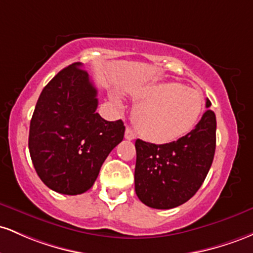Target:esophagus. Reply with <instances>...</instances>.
<instances>
[{
	"mask_svg": "<svg viewBox=\"0 0 253 253\" xmlns=\"http://www.w3.org/2000/svg\"><path fill=\"white\" fill-rule=\"evenodd\" d=\"M124 136H126V140H129V141H130V140H134V138L136 137L135 132L132 131V130L130 129V127H126V135H124Z\"/></svg>",
	"mask_w": 253,
	"mask_h": 253,
	"instance_id": "34e87169",
	"label": "esophagus"
}]
</instances>
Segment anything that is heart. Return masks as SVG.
Masks as SVG:
<instances>
[{"instance_id": "heart-1", "label": "heart", "mask_w": 253, "mask_h": 253, "mask_svg": "<svg viewBox=\"0 0 253 253\" xmlns=\"http://www.w3.org/2000/svg\"><path fill=\"white\" fill-rule=\"evenodd\" d=\"M136 129L146 140L167 143L188 134L203 110V96L197 89L178 82L148 84L136 90ZM121 104L118 96H113Z\"/></svg>"}]
</instances>
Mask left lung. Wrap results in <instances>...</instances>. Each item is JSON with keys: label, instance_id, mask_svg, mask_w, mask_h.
<instances>
[{"label": "left lung", "instance_id": "left-lung-1", "mask_svg": "<svg viewBox=\"0 0 253 253\" xmlns=\"http://www.w3.org/2000/svg\"><path fill=\"white\" fill-rule=\"evenodd\" d=\"M211 101L207 99L206 106ZM135 191L142 203L171 209L188 202L208 174L216 147V117L211 110L189 134L177 141L154 144L135 142Z\"/></svg>", "mask_w": 253, "mask_h": 253}]
</instances>
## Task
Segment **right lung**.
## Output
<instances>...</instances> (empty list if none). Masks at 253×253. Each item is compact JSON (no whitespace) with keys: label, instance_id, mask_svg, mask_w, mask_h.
<instances>
[{"label":"right lung","instance_id":"obj_1","mask_svg":"<svg viewBox=\"0 0 253 253\" xmlns=\"http://www.w3.org/2000/svg\"><path fill=\"white\" fill-rule=\"evenodd\" d=\"M96 88L82 63L70 64L42 90L30 124L28 149L37 174L53 191L80 195L124 137L123 122L96 113Z\"/></svg>","mask_w":253,"mask_h":253}]
</instances>
